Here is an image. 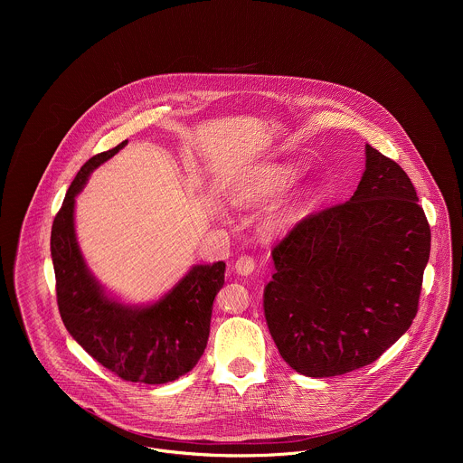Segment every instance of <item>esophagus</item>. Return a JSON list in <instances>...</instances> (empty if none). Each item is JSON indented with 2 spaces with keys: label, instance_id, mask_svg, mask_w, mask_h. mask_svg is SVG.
<instances>
[{
  "label": "esophagus",
  "instance_id": "1",
  "mask_svg": "<svg viewBox=\"0 0 463 463\" xmlns=\"http://www.w3.org/2000/svg\"><path fill=\"white\" fill-rule=\"evenodd\" d=\"M255 259L251 257H241L237 262H235V270L241 274V276H250L253 270H255Z\"/></svg>",
  "mask_w": 463,
  "mask_h": 463
}]
</instances>
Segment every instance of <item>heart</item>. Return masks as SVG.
Returning <instances> with one entry per match:
<instances>
[{
    "instance_id": "heart-1",
    "label": "heart",
    "mask_w": 463,
    "mask_h": 463,
    "mask_svg": "<svg viewBox=\"0 0 463 463\" xmlns=\"http://www.w3.org/2000/svg\"><path fill=\"white\" fill-rule=\"evenodd\" d=\"M301 178V169L288 164H274L265 165L253 175H250L248 182L233 194L235 203L244 201H265V199L276 198L283 193H287L292 185L298 184ZM296 217V208H283L269 215L267 219V230L270 233L285 232Z\"/></svg>"
}]
</instances>
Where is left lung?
Instances as JSON below:
<instances>
[{
    "label": "left lung",
    "instance_id": "obj_1",
    "mask_svg": "<svg viewBox=\"0 0 463 463\" xmlns=\"http://www.w3.org/2000/svg\"><path fill=\"white\" fill-rule=\"evenodd\" d=\"M417 201L406 173L365 144V171L349 201L303 219L272 250L265 321L296 373H351L410 328L431 248Z\"/></svg>",
    "mask_w": 463,
    "mask_h": 463
}]
</instances>
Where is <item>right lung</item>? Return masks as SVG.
I'll return each instance as SVG.
<instances>
[{
  "label": "right lung",
  "instance_id": "obj_1",
  "mask_svg": "<svg viewBox=\"0 0 463 463\" xmlns=\"http://www.w3.org/2000/svg\"><path fill=\"white\" fill-rule=\"evenodd\" d=\"M128 140L87 160L67 189L52 228L57 301L69 335L125 382L160 385L198 364L208 340L212 305L224 285V262L193 265L160 299L130 305L105 290L81 255L74 204L89 176Z\"/></svg>",
  "mask_w": 463,
  "mask_h": 463
}]
</instances>
